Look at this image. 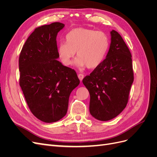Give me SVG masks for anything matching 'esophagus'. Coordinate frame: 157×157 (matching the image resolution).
Returning <instances> with one entry per match:
<instances>
[{
  "label": "esophagus",
  "instance_id": "34e87169",
  "mask_svg": "<svg viewBox=\"0 0 157 157\" xmlns=\"http://www.w3.org/2000/svg\"><path fill=\"white\" fill-rule=\"evenodd\" d=\"M78 78H79V80H80V81H82V79L84 78V75H82V74H78Z\"/></svg>",
  "mask_w": 157,
  "mask_h": 157
}]
</instances>
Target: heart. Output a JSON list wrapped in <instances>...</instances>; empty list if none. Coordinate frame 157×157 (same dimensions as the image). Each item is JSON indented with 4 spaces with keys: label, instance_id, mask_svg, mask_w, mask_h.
<instances>
[{
    "label": "heart",
    "instance_id": "1",
    "mask_svg": "<svg viewBox=\"0 0 157 157\" xmlns=\"http://www.w3.org/2000/svg\"><path fill=\"white\" fill-rule=\"evenodd\" d=\"M109 47V39L105 33L78 27L66 35L65 42L58 46V54L61 63L68 66L72 64L77 52L75 65L94 69L103 62Z\"/></svg>",
    "mask_w": 157,
    "mask_h": 157
}]
</instances>
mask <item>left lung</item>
<instances>
[{
    "label": "left lung",
    "mask_w": 157,
    "mask_h": 157,
    "mask_svg": "<svg viewBox=\"0 0 157 157\" xmlns=\"http://www.w3.org/2000/svg\"><path fill=\"white\" fill-rule=\"evenodd\" d=\"M110 33L106 58L82 80L90 96V113L101 121L111 120L124 110L134 82L130 52L118 32Z\"/></svg>",
    "instance_id": "left-lung-1"
}]
</instances>
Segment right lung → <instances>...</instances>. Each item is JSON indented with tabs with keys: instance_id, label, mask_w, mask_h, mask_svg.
<instances>
[{
	"instance_id": "right-lung-1",
	"label": "right lung",
	"mask_w": 157,
	"mask_h": 157,
	"mask_svg": "<svg viewBox=\"0 0 157 157\" xmlns=\"http://www.w3.org/2000/svg\"><path fill=\"white\" fill-rule=\"evenodd\" d=\"M64 26L55 22L36 28L19 58L20 85L26 102L34 116L46 123L65 116L70 94L80 83L75 71L57 60L56 37Z\"/></svg>"
}]
</instances>
